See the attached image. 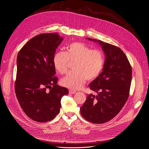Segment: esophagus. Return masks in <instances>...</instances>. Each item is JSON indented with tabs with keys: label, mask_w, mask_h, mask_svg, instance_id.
Listing matches in <instances>:
<instances>
[{
	"label": "esophagus",
	"mask_w": 149,
	"mask_h": 149,
	"mask_svg": "<svg viewBox=\"0 0 149 149\" xmlns=\"http://www.w3.org/2000/svg\"><path fill=\"white\" fill-rule=\"evenodd\" d=\"M77 93V91H76V90H72V89L69 90V93H71V94H74V93Z\"/></svg>",
	"instance_id": "1"
}]
</instances>
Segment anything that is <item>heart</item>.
<instances>
[{"mask_svg": "<svg viewBox=\"0 0 149 149\" xmlns=\"http://www.w3.org/2000/svg\"><path fill=\"white\" fill-rule=\"evenodd\" d=\"M74 61V70L61 80L64 86L71 88H80L86 80L96 79L102 72L104 65V56L99 49H92L83 42H72L67 47V51L56 52L53 57L56 70L61 74L67 72L68 64Z\"/></svg>", "mask_w": 149, "mask_h": 149, "instance_id": "obj_1", "label": "heart"}]
</instances>
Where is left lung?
I'll return each mask as SVG.
<instances>
[{
    "label": "left lung",
    "mask_w": 149,
    "mask_h": 149,
    "mask_svg": "<svg viewBox=\"0 0 149 149\" xmlns=\"http://www.w3.org/2000/svg\"><path fill=\"white\" fill-rule=\"evenodd\" d=\"M88 39L102 46L105 61L102 72L89 84L97 95L87 96L80 107V113L87 121L102 124L116 116L125 104L131 87L132 68L119 47L100 40Z\"/></svg>",
    "instance_id": "left-lung-1"
}]
</instances>
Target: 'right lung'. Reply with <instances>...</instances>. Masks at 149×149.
I'll use <instances>...</instances> for the list:
<instances>
[{"label":"right lung","mask_w":149,"mask_h":149,"mask_svg":"<svg viewBox=\"0 0 149 149\" xmlns=\"http://www.w3.org/2000/svg\"><path fill=\"white\" fill-rule=\"evenodd\" d=\"M62 40L57 33H42L28 41L17 56L16 97L23 111L37 122L53 119L60 111L61 98L69 93L57 85L53 64Z\"/></svg>","instance_id":"obj_1"}]
</instances>
